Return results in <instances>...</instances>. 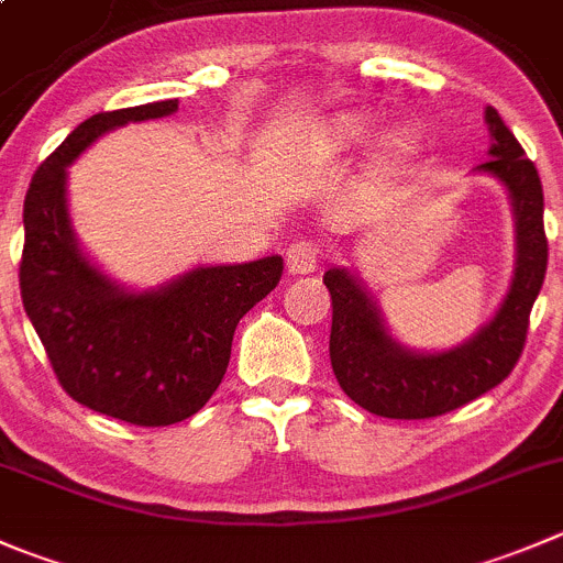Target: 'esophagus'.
I'll return each mask as SVG.
<instances>
[{
  "mask_svg": "<svg viewBox=\"0 0 563 563\" xmlns=\"http://www.w3.org/2000/svg\"><path fill=\"white\" fill-rule=\"evenodd\" d=\"M288 275H310L319 269V247L313 242H294L286 250Z\"/></svg>",
  "mask_w": 563,
  "mask_h": 563,
  "instance_id": "obj_1",
  "label": "esophagus"
}]
</instances>
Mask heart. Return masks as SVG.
<instances>
[{"instance_id":"b5f03b06","label":"heart","mask_w":563,"mask_h":563,"mask_svg":"<svg viewBox=\"0 0 563 563\" xmlns=\"http://www.w3.org/2000/svg\"><path fill=\"white\" fill-rule=\"evenodd\" d=\"M371 136V120L363 118L360 112H341L319 131L313 145V154H319V159H335V156L349 154L352 148L363 145ZM385 151V159L401 162L412 154V140L407 134H390L382 145Z\"/></svg>"}]
</instances>
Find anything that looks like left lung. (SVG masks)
Returning a JSON list of instances; mask_svg holds the SVG:
<instances>
[{
    "instance_id": "left-lung-1",
    "label": "left lung",
    "mask_w": 563,
    "mask_h": 563,
    "mask_svg": "<svg viewBox=\"0 0 563 563\" xmlns=\"http://www.w3.org/2000/svg\"><path fill=\"white\" fill-rule=\"evenodd\" d=\"M493 134L489 159L476 170L506 187L515 209V275L493 319L465 343L445 352H412L387 332L379 308L349 269H327L332 297L330 363L338 385L354 404L382 418H438L511 374L526 346L528 316L548 272L544 195L539 173L498 109L484 112Z\"/></svg>"
}]
</instances>
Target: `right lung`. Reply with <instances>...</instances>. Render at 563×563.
Masks as SVG:
<instances>
[{
	"label": "right lung",
	"mask_w": 563,
	"mask_h": 563,
	"mask_svg": "<svg viewBox=\"0 0 563 563\" xmlns=\"http://www.w3.org/2000/svg\"><path fill=\"white\" fill-rule=\"evenodd\" d=\"M176 109L170 98L92 114L37 167L24 198L21 299L48 363L74 401L134 427H170L209 401L239 319L283 275V258L269 255L129 291L81 253L65 198L68 165L107 131Z\"/></svg>",
	"instance_id": "add662e5"
}]
</instances>
